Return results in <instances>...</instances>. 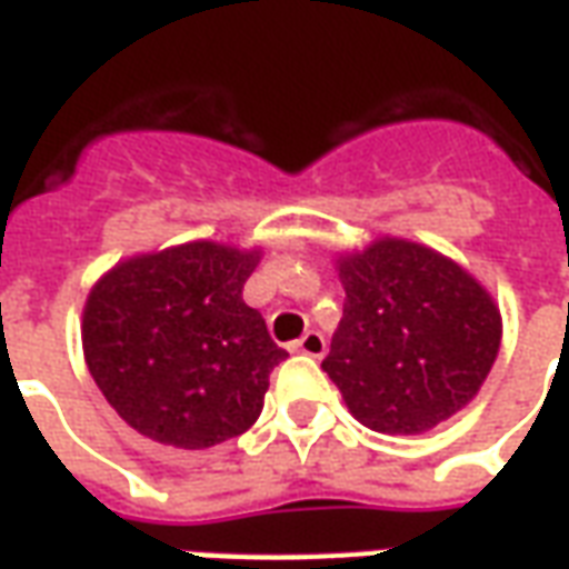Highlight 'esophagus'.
Returning <instances> with one entry per match:
<instances>
[{"label":"esophagus","instance_id":"esophagus-1","mask_svg":"<svg viewBox=\"0 0 569 569\" xmlns=\"http://www.w3.org/2000/svg\"><path fill=\"white\" fill-rule=\"evenodd\" d=\"M292 350H296V353H305V357L320 359L326 357V338L310 329V332H305L301 338H298L296 345H292Z\"/></svg>","mask_w":569,"mask_h":569}]
</instances>
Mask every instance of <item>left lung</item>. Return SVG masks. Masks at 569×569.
Segmentation results:
<instances>
[{
  "mask_svg": "<svg viewBox=\"0 0 569 569\" xmlns=\"http://www.w3.org/2000/svg\"><path fill=\"white\" fill-rule=\"evenodd\" d=\"M345 317L322 371L362 427L427 432L481 390L500 353V310L476 277L411 240L338 259Z\"/></svg>",
  "mask_w": 569,
  "mask_h": 569,
  "instance_id": "left-lung-1",
  "label": "left lung"
}]
</instances>
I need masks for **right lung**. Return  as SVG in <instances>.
<instances>
[{"mask_svg":"<svg viewBox=\"0 0 569 569\" xmlns=\"http://www.w3.org/2000/svg\"><path fill=\"white\" fill-rule=\"evenodd\" d=\"M259 249L194 240L116 264L93 286L81 345L106 402L146 439L200 451L247 432L277 347L243 283Z\"/></svg>","mask_w":569,"mask_h":569,"instance_id":"1","label":"right lung"}]
</instances>
